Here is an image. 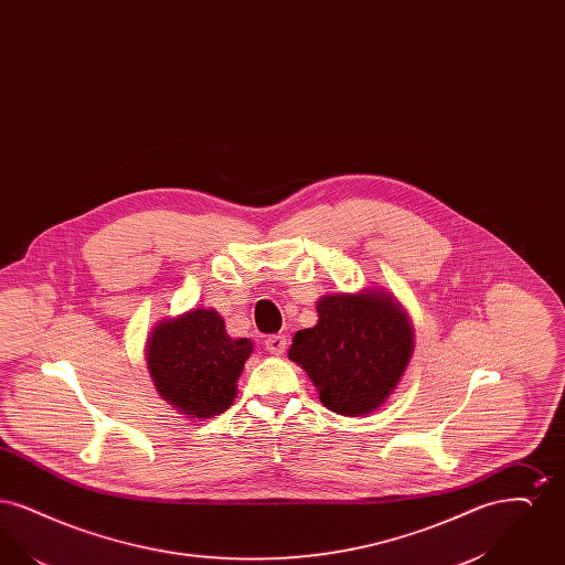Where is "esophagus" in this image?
<instances>
[{"mask_svg":"<svg viewBox=\"0 0 565 565\" xmlns=\"http://www.w3.org/2000/svg\"><path fill=\"white\" fill-rule=\"evenodd\" d=\"M265 345H267V350L273 353V355H281L286 348H288V339L284 337V334H270L269 339L265 341Z\"/></svg>","mask_w":565,"mask_h":565,"instance_id":"34e87169","label":"esophagus"}]
</instances>
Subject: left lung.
<instances>
[{
	"label": "left lung",
	"instance_id": "left-lung-1",
	"mask_svg": "<svg viewBox=\"0 0 565 565\" xmlns=\"http://www.w3.org/2000/svg\"><path fill=\"white\" fill-rule=\"evenodd\" d=\"M318 323L298 330L288 358L320 392L332 413L371 415L387 403L413 358V322L385 288L323 295Z\"/></svg>",
	"mask_w": 565,
	"mask_h": 565
}]
</instances>
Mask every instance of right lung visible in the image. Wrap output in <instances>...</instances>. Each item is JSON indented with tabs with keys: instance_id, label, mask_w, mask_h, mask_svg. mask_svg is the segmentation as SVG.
<instances>
[{
	"instance_id": "obj_1",
	"label": "right lung",
	"mask_w": 565,
	"mask_h": 565,
	"mask_svg": "<svg viewBox=\"0 0 565 565\" xmlns=\"http://www.w3.org/2000/svg\"><path fill=\"white\" fill-rule=\"evenodd\" d=\"M249 339H233L215 309L194 307L157 323L146 341V364L162 401L190 419L224 413L252 355Z\"/></svg>"
}]
</instances>
